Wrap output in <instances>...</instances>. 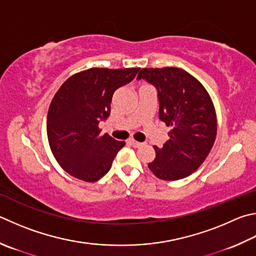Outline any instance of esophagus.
Listing matches in <instances>:
<instances>
[{
    "instance_id": "1",
    "label": "esophagus",
    "mask_w": 256,
    "mask_h": 256,
    "mask_svg": "<svg viewBox=\"0 0 256 256\" xmlns=\"http://www.w3.org/2000/svg\"><path fill=\"white\" fill-rule=\"evenodd\" d=\"M128 144H130V146H132L133 148H138V146H142L141 142H138L136 140H133V138H131V140H128Z\"/></svg>"
}]
</instances>
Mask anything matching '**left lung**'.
Returning <instances> with one entry per match:
<instances>
[{"mask_svg": "<svg viewBox=\"0 0 256 256\" xmlns=\"http://www.w3.org/2000/svg\"><path fill=\"white\" fill-rule=\"evenodd\" d=\"M136 78L156 87L159 118L171 128L164 146H154L148 169L162 180L186 178L202 166L215 142L217 118L210 95L197 78L176 67L142 68Z\"/></svg>", "mask_w": 256, "mask_h": 256, "instance_id": "1", "label": "left lung"}]
</instances>
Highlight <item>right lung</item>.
<instances>
[{
	"instance_id": "add662e5",
	"label": "right lung",
	"mask_w": 256,
	"mask_h": 256,
	"mask_svg": "<svg viewBox=\"0 0 256 256\" xmlns=\"http://www.w3.org/2000/svg\"><path fill=\"white\" fill-rule=\"evenodd\" d=\"M140 68H90L64 82L51 100L47 136L60 166L75 178L95 182L108 174L125 146L102 136L100 120L110 113L115 90L131 82Z\"/></svg>"
}]
</instances>
